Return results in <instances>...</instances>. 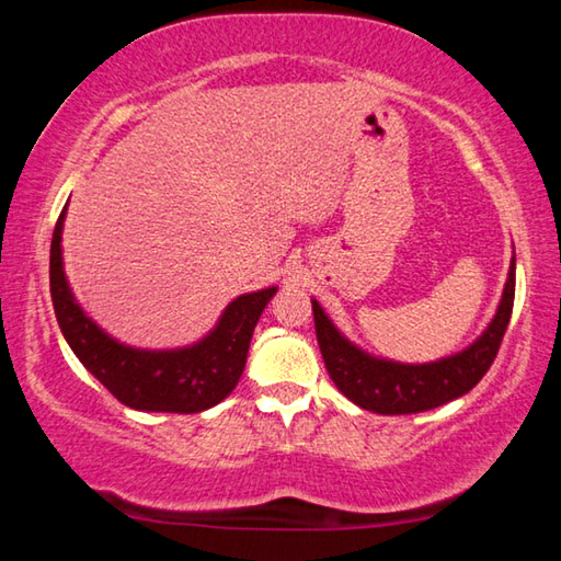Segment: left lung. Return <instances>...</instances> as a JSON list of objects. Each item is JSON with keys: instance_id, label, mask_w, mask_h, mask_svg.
<instances>
[{"instance_id": "left-lung-1", "label": "left lung", "mask_w": 561, "mask_h": 561, "mask_svg": "<svg viewBox=\"0 0 561 561\" xmlns=\"http://www.w3.org/2000/svg\"><path fill=\"white\" fill-rule=\"evenodd\" d=\"M512 304H515V257H512L502 299L488 329L458 354L428 360V364H401V360L368 354L341 334L317 299H311V309H314L321 356L339 391L364 411L405 415L450 403L478 386L497 356L512 317Z\"/></svg>"}]
</instances>
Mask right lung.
I'll return each mask as SVG.
<instances>
[{
	"mask_svg": "<svg viewBox=\"0 0 561 561\" xmlns=\"http://www.w3.org/2000/svg\"><path fill=\"white\" fill-rule=\"evenodd\" d=\"M66 207L51 237V301L66 344L87 371L123 405L150 413H201L232 393L250 351L252 331L277 287L240 294L227 304L215 329L180 348H136L121 344L93 321L69 287L61 232Z\"/></svg>",
	"mask_w": 561,
	"mask_h": 561,
	"instance_id": "add662e5",
	"label": "right lung"
}]
</instances>
